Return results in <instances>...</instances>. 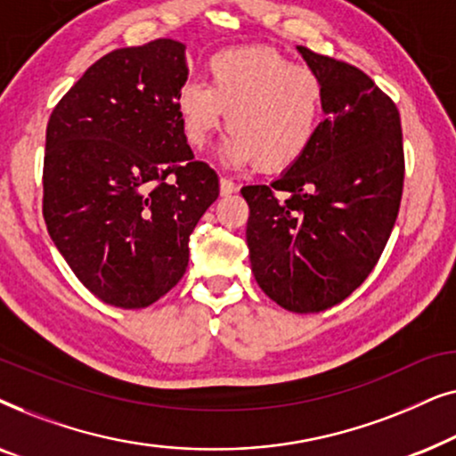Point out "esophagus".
Listing matches in <instances>:
<instances>
[{
    "mask_svg": "<svg viewBox=\"0 0 456 456\" xmlns=\"http://www.w3.org/2000/svg\"><path fill=\"white\" fill-rule=\"evenodd\" d=\"M234 191H236V184L232 183V180L222 176L220 178V192H222V195H230V192H234Z\"/></svg>",
    "mask_w": 456,
    "mask_h": 456,
    "instance_id": "obj_1",
    "label": "esophagus"
}]
</instances>
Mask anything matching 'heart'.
I'll return each mask as SVG.
<instances>
[{
    "label": "heart",
    "instance_id": "b5f03b06",
    "mask_svg": "<svg viewBox=\"0 0 456 456\" xmlns=\"http://www.w3.org/2000/svg\"><path fill=\"white\" fill-rule=\"evenodd\" d=\"M209 80L189 78L176 93L184 139L203 147L222 124L232 130L222 158L280 170L301 158L320 130L326 89L314 68L292 64L276 49L239 47L211 55Z\"/></svg>",
    "mask_w": 456,
    "mask_h": 456
}]
</instances>
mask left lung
I'll use <instances>...</instances> for the list:
<instances>
[{
	"mask_svg": "<svg viewBox=\"0 0 456 456\" xmlns=\"http://www.w3.org/2000/svg\"><path fill=\"white\" fill-rule=\"evenodd\" d=\"M326 89L307 151L270 184H248L255 280L292 314L345 301L376 267L404 183L401 114L363 70L297 47Z\"/></svg>",
	"mask_w": 456,
	"mask_h": 456,
	"instance_id": "1",
	"label": "left lung"
}]
</instances>
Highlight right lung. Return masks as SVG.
<instances>
[{
	"instance_id": "add662e5",
	"label": "right lung",
	"mask_w": 456,
	"mask_h": 456,
	"mask_svg": "<svg viewBox=\"0 0 456 456\" xmlns=\"http://www.w3.org/2000/svg\"><path fill=\"white\" fill-rule=\"evenodd\" d=\"M184 45L155 39L99 58L47 122L43 217L77 278L103 303L142 309L189 265V239L220 195L192 159L176 93Z\"/></svg>"
}]
</instances>
